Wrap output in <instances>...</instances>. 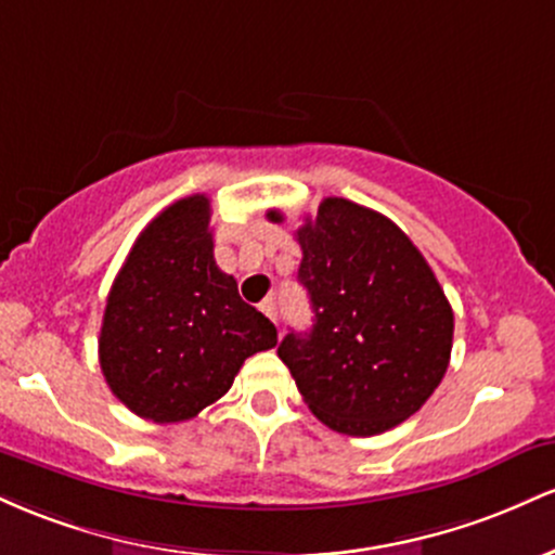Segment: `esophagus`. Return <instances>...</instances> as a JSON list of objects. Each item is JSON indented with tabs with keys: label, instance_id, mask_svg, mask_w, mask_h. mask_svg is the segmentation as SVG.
Instances as JSON below:
<instances>
[{
	"label": "esophagus",
	"instance_id": "1",
	"mask_svg": "<svg viewBox=\"0 0 555 555\" xmlns=\"http://www.w3.org/2000/svg\"><path fill=\"white\" fill-rule=\"evenodd\" d=\"M259 309L264 311V314L270 317L272 322H278V307H275V301H272V298H264V301L259 304Z\"/></svg>",
	"mask_w": 555,
	"mask_h": 555
}]
</instances>
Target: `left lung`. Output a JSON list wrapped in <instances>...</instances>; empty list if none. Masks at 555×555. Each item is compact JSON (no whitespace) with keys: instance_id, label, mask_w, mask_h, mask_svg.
<instances>
[{"instance_id":"obj_1","label":"left lung","mask_w":555,"mask_h":555,"mask_svg":"<svg viewBox=\"0 0 555 555\" xmlns=\"http://www.w3.org/2000/svg\"><path fill=\"white\" fill-rule=\"evenodd\" d=\"M296 241L314 325L285 335L278 357L298 393L335 433L366 438L401 425L451 359L453 309L438 278L393 220L348 198L327 196Z\"/></svg>"}]
</instances>
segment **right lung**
Here are the masks:
<instances>
[{
  "label": "right lung",
  "instance_id": "obj_1",
  "mask_svg": "<svg viewBox=\"0 0 555 555\" xmlns=\"http://www.w3.org/2000/svg\"><path fill=\"white\" fill-rule=\"evenodd\" d=\"M209 198L154 217L117 272L99 333L109 390L157 425L196 416L233 385L244 361L278 346V330L238 296L215 261Z\"/></svg>",
  "mask_w": 555,
  "mask_h": 555
}]
</instances>
